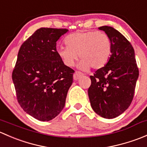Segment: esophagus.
<instances>
[{
	"label": "esophagus",
	"instance_id": "esophagus-1",
	"mask_svg": "<svg viewBox=\"0 0 147 147\" xmlns=\"http://www.w3.org/2000/svg\"><path fill=\"white\" fill-rule=\"evenodd\" d=\"M83 75H84V74H83L82 72H79V71H76V72H75V74L73 75L74 80H78L80 78L83 76Z\"/></svg>",
	"mask_w": 147,
	"mask_h": 147
}]
</instances>
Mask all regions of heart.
Masks as SVG:
<instances>
[{"label": "heart", "mask_w": 147, "mask_h": 147, "mask_svg": "<svg viewBox=\"0 0 147 147\" xmlns=\"http://www.w3.org/2000/svg\"><path fill=\"white\" fill-rule=\"evenodd\" d=\"M67 46H60L57 53L63 63L72 67L78 59L80 69L91 67L100 69L107 65L112 54V42L109 35L97 31H78L65 38Z\"/></svg>", "instance_id": "b5f03b06"}]
</instances>
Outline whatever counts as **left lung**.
Segmentation results:
<instances>
[{"label": "left lung", "mask_w": 147, "mask_h": 147, "mask_svg": "<svg viewBox=\"0 0 147 147\" xmlns=\"http://www.w3.org/2000/svg\"><path fill=\"white\" fill-rule=\"evenodd\" d=\"M111 38L112 54L107 65L90 76L88 95L93 110L106 119L122 114L134 97L139 69L134 50L127 38L110 26L99 28Z\"/></svg>", "instance_id": "obj_1"}]
</instances>
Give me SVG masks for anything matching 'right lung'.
<instances>
[{
	"instance_id": "add662e5",
	"label": "right lung",
	"mask_w": 147,
	"mask_h": 147,
	"mask_svg": "<svg viewBox=\"0 0 147 147\" xmlns=\"http://www.w3.org/2000/svg\"><path fill=\"white\" fill-rule=\"evenodd\" d=\"M64 28H41L20 47L12 79L19 105L40 121H50L65 107L73 82L72 68L63 63L56 42L66 33Z\"/></svg>"
}]
</instances>
